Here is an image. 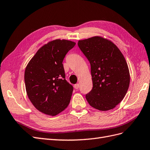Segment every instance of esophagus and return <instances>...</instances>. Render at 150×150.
<instances>
[{
	"label": "esophagus",
	"instance_id": "esophagus-1",
	"mask_svg": "<svg viewBox=\"0 0 150 150\" xmlns=\"http://www.w3.org/2000/svg\"><path fill=\"white\" fill-rule=\"evenodd\" d=\"M74 88L76 89H78V88H79V84L78 83V84H76L74 86Z\"/></svg>",
	"mask_w": 150,
	"mask_h": 150
}]
</instances>
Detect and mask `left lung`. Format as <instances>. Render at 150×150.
<instances>
[{
    "instance_id": "8db88e82",
    "label": "left lung",
    "mask_w": 150,
    "mask_h": 150,
    "mask_svg": "<svg viewBox=\"0 0 150 150\" xmlns=\"http://www.w3.org/2000/svg\"><path fill=\"white\" fill-rule=\"evenodd\" d=\"M78 44L91 64L93 86L86 100L96 110H112L123 99L129 86L124 56L112 41L101 36L79 40Z\"/></svg>"
}]
</instances>
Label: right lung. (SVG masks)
<instances>
[{
    "label": "right lung",
    "mask_w": 150,
    "mask_h": 150,
    "mask_svg": "<svg viewBox=\"0 0 150 150\" xmlns=\"http://www.w3.org/2000/svg\"><path fill=\"white\" fill-rule=\"evenodd\" d=\"M76 43L65 39L49 41L40 47L27 65V94L37 110L54 116L68 106L73 91L65 79L62 61Z\"/></svg>",
    "instance_id": "right-lung-1"
}]
</instances>
